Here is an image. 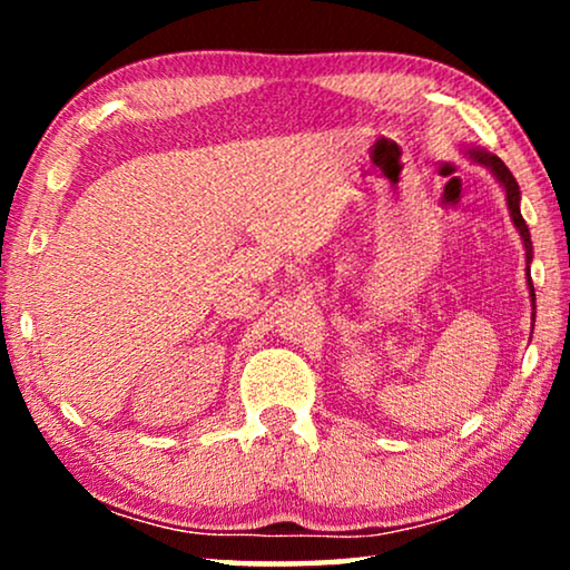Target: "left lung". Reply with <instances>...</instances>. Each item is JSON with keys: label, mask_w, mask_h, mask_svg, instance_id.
I'll use <instances>...</instances> for the list:
<instances>
[{"label": "left lung", "mask_w": 570, "mask_h": 570, "mask_svg": "<svg viewBox=\"0 0 570 570\" xmlns=\"http://www.w3.org/2000/svg\"><path fill=\"white\" fill-rule=\"evenodd\" d=\"M466 155H470V160L480 163V166H485L490 174L498 178V184L503 186L505 191V205H509V213H511V220L517 225L521 240H524V248H527V285H529V295H532V306H534V285H532V277H529V262H532V236H529V228L524 223V217H521V209H519V202H521V191H519V184L517 178L511 176V170L505 168V163L498 158V155L482 150V147H466ZM534 318V316H532Z\"/></svg>", "instance_id": "1"}]
</instances>
